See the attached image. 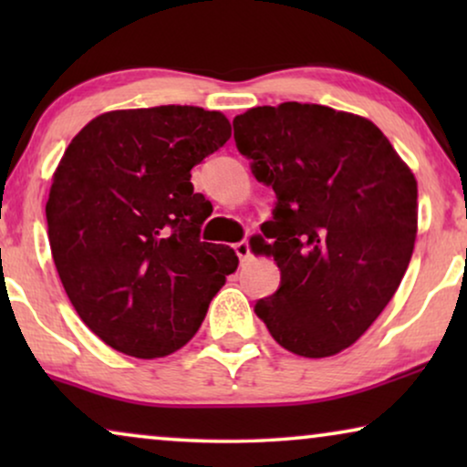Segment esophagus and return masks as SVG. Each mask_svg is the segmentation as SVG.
<instances>
[{
  "mask_svg": "<svg viewBox=\"0 0 467 467\" xmlns=\"http://www.w3.org/2000/svg\"><path fill=\"white\" fill-rule=\"evenodd\" d=\"M234 251L240 257V261H246L248 257H251V244H248V240L238 242V244L234 246Z\"/></svg>",
  "mask_w": 467,
  "mask_h": 467,
  "instance_id": "34e87169",
  "label": "esophagus"
}]
</instances>
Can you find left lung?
<instances>
[{"mask_svg":"<svg viewBox=\"0 0 467 467\" xmlns=\"http://www.w3.org/2000/svg\"><path fill=\"white\" fill-rule=\"evenodd\" d=\"M242 155L278 202L264 246L280 286L254 312L299 357L337 355L398 291L417 240V178L372 120L285 101L234 119Z\"/></svg>","mask_w":467,"mask_h":467,"instance_id":"obj_1","label":"left lung"}]
</instances>
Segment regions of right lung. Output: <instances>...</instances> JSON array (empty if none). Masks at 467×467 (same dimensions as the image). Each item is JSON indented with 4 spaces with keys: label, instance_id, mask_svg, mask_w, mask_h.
I'll list each match as a JSON object with an SVG mask.
<instances>
[{
    "label": "right lung",
    "instance_id": "obj_1",
    "mask_svg": "<svg viewBox=\"0 0 467 467\" xmlns=\"http://www.w3.org/2000/svg\"><path fill=\"white\" fill-rule=\"evenodd\" d=\"M232 138L197 106L112 110L76 133L53 174L48 242L69 302L108 347L165 357L200 329L238 254L200 240L213 213L191 168Z\"/></svg>",
    "mask_w": 467,
    "mask_h": 467
}]
</instances>
